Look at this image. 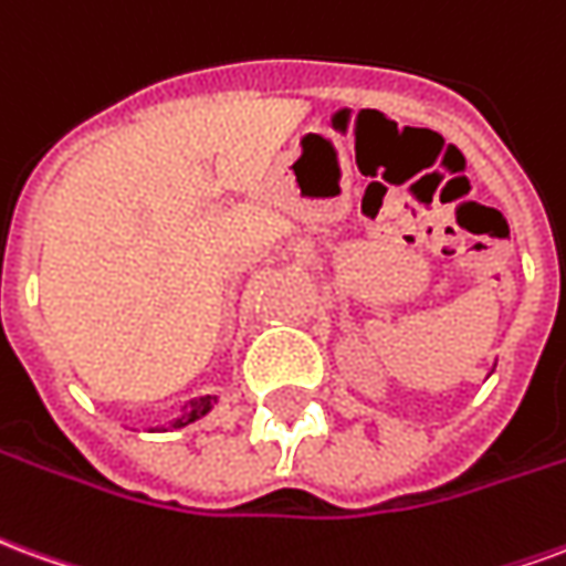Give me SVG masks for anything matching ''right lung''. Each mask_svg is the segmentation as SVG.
<instances>
[{"instance_id":"1","label":"right lung","mask_w":566,"mask_h":566,"mask_svg":"<svg viewBox=\"0 0 566 566\" xmlns=\"http://www.w3.org/2000/svg\"><path fill=\"white\" fill-rule=\"evenodd\" d=\"M208 410H210V398H198V401H189V407L184 410V416H180V419H177L171 428H184V424L196 422L198 416H205Z\"/></svg>"}]
</instances>
